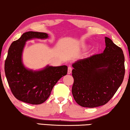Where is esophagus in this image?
Returning a JSON list of instances; mask_svg holds the SVG:
<instances>
[{
    "mask_svg": "<svg viewBox=\"0 0 130 130\" xmlns=\"http://www.w3.org/2000/svg\"><path fill=\"white\" fill-rule=\"evenodd\" d=\"M72 67H71L70 66H69L68 67V72H67V73H68V74H70L71 73H72Z\"/></svg>",
    "mask_w": 130,
    "mask_h": 130,
    "instance_id": "1",
    "label": "esophagus"
}]
</instances>
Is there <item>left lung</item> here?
Wrapping results in <instances>:
<instances>
[{"mask_svg": "<svg viewBox=\"0 0 130 130\" xmlns=\"http://www.w3.org/2000/svg\"><path fill=\"white\" fill-rule=\"evenodd\" d=\"M104 52L77 60L72 64V94L83 107L106 104L122 84L125 74L122 49L105 37Z\"/></svg>", "mask_w": 130, "mask_h": 130, "instance_id": "left-lung-1", "label": "left lung"}]
</instances>
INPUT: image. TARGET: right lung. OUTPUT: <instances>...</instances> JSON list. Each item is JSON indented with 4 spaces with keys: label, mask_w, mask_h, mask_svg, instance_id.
Returning <instances> with one entry per match:
<instances>
[{
    "label": "right lung",
    "mask_w": 130,
    "mask_h": 130,
    "mask_svg": "<svg viewBox=\"0 0 130 130\" xmlns=\"http://www.w3.org/2000/svg\"><path fill=\"white\" fill-rule=\"evenodd\" d=\"M44 32L29 31L13 41L9 48L5 62V72L12 93L16 98L32 105L45 102L53 87L60 78L67 74V66H47L42 70L26 69L22 61V54L26 41L33 38L46 39Z\"/></svg>",
    "instance_id": "add662e5"
}]
</instances>
